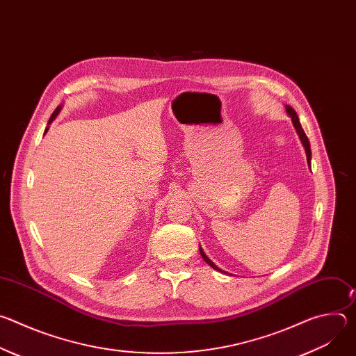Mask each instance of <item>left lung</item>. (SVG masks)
<instances>
[{
    "label": "left lung",
    "instance_id": "left-lung-1",
    "mask_svg": "<svg viewBox=\"0 0 356 356\" xmlns=\"http://www.w3.org/2000/svg\"><path fill=\"white\" fill-rule=\"evenodd\" d=\"M286 113H287V115L291 118V122H293V125H294V128H296V132H297V135H298V138H300V140H301V143H302V146H304V150H306V155H307V162H309V166L312 168V149H310V142H309V138L306 136V134H304V131H302V128H301V124H300V121H298V117H297V114H296V111L290 107V106H286ZM200 248V253H201V258L204 259L213 269H216V270H218V272H221V273H224V270H221L217 265H214V262L206 255L204 253V250H202V248L201 246H198Z\"/></svg>",
    "mask_w": 356,
    "mask_h": 356
}]
</instances>
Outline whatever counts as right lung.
I'll return each mask as SVG.
<instances>
[{
  "label": "right lung",
  "instance_id": "right-lung-1",
  "mask_svg": "<svg viewBox=\"0 0 356 356\" xmlns=\"http://www.w3.org/2000/svg\"><path fill=\"white\" fill-rule=\"evenodd\" d=\"M62 108H63V106H59V107H58V108H56V110L54 111L52 117H50V118H49V121H47V127H46V129H44V134H46V132L49 131V125H50V124H52V122H54V121L56 120V117L59 115V113L62 111Z\"/></svg>",
  "mask_w": 356,
  "mask_h": 356
}]
</instances>
